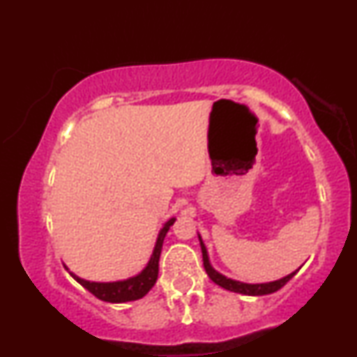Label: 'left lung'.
<instances>
[{"instance_id":"obj_1","label":"left lung","mask_w":357,"mask_h":357,"mask_svg":"<svg viewBox=\"0 0 357 357\" xmlns=\"http://www.w3.org/2000/svg\"><path fill=\"white\" fill-rule=\"evenodd\" d=\"M199 245H202L203 265H204V270H206L208 277H210L216 285L223 287V289L230 290V292L243 294V296H267V294H273V292H277V290H280L282 287H284L287 282H289L290 278H292L298 272V270H296V272H292V273H290V275L280 278V280L267 282V284H243V282L233 280V278H228V277L221 275L220 272H216V270L211 267L210 258H208L206 247H204L202 236H199Z\"/></svg>"}]
</instances>
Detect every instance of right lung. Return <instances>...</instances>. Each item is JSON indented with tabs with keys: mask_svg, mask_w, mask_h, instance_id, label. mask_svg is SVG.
<instances>
[{
	"mask_svg": "<svg viewBox=\"0 0 357 357\" xmlns=\"http://www.w3.org/2000/svg\"><path fill=\"white\" fill-rule=\"evenodd\" d=\"M176 221V218H171L166 221L165 227L159 231L158 240H155L153 255H151L149 261L142 270L141 273H137L136 277H130L127 280H119V282H90L84 280V278L77 277L75 273L70 272V275L75 278L82 287L89 290L90 294H93L97 298L104 302H112V304H122V302H130L142 298L153 289L155 280H158L159 273V257H161L162 250V241H165L166 233L169 231L171 225Z\"/></svg>",
	"mask_w": 357,
	"mask_h": 357,
	"instance_id": "1",
	"label": "right lung"
}]
</instances>
